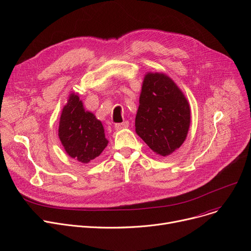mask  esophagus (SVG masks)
I'll return each instance as SVG.
<instances>
[{"mask_svg": "<svg viewBox=\"0 0 251 251\" xmlns=\"http://www.w3.org/2000/svg\"><path fill=\"white\" fill-rule=\"evenodd\" d=\"M129 126V123L127 121H124L122 123H116L115 124V129L116 130H120V129H123V128H126Z\"/></svg>", "mask_w": 251, "mask_h": 251, "instance_id": "esophagus-1", "label": "esophagus"}]
</instances>
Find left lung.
<instances>
[{
	"mask_svg": "<svg viewBox=\"0 0 251 251\" xmlns=\"http://www.w3.org/2000/svg\"><path fill=\"white\" fill-rule=\"evenodd\" d=\"M189 125L188 101L172 79L148 73L135 118L136 133L154 152L165 156L182 146Z\"/></svg>",
	"mask_w": 251,
	"mask_h": 251,
	"instance_id": "obj_1",
	"label": "left lung"
}]
</instances>
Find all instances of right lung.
<instances>
[{
  "mask_svg": "<svg viewBox=\"0 0 251 251\" xmlns=\"http://www.w3.org/2000/svg\"><path fill=\"white\" fill-rule=\"evenodd\" d=\"M59 137L66 152L83 164L96 159L108 144L101 122L84 111L81 100L74 94L62 111Z\"/></svg>",
  "mask_w": 251,
  "mask_h": 251,
  "instance_id": "right-lung-1",
  "label": "right lung"
}]
</instances>
